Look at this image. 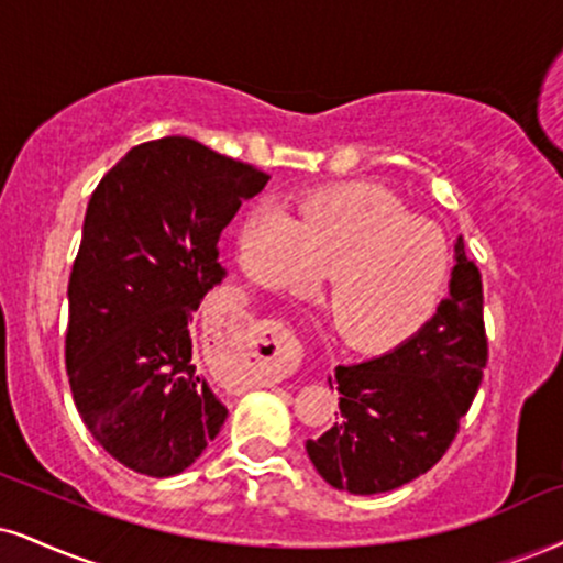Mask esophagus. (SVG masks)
<instances>
[{
  "instance_id": "34e87169",
  "label": "esophagus",
  "mask_w": 563,
  "mask_h": 563,
  "mask_svg": "<svg viewBox=\"0 0 563 563\" xmlns=\"http://www.w3.org/2000/svg\"><path fill=\"white\" fill-rule=\"evenodd\" d=\"M221 334L224 336H232V339H238V342H242V344H247V346H253V355L258 357V360H266L268 365H282L284 360L289 357V344L284 342V336H282V331L279 334H276V329H274V334L271 338H266V333H271V331H266L263 329V325H253L250 321H242L240 316H227V318H221ZM261 343H271L272 346L267 352V357L263 358L257 352V346Z\"/></svg>"
}]
</instances>
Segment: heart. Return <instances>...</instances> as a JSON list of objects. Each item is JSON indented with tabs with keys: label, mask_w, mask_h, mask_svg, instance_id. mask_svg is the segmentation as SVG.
<instances>
[{
	"label": "heart",
	"mask_w": 563,
	"mask_h": 563,
	"mask_svg": "<svg viewBox=\"0 0 563 563\" xmlns=\"http://www.w3.org/2000/svg\"><path fill=\"white\" fill-rule=\"evenodd\" d=\"M240 266L271 289L310 292L329 271L325 313L350 344L391 346L439 308L451 253L433 221L378 185H342L287 208L263 200L242 219Z\"/></svg>",
	"instance_id": "obj_1"
}]
</instances>
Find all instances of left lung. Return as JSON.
<instances>
[{"instance_id":"left-lung-1","label":"left lung","mask_w":563,"mask_h":563,"mask_svg":"<svg viewBox=\"0 0 563 563\" xmlns=\"http://www.w3.org/2000/svg\"><path fill=\"white\" fill-rule=\"evenodd\" d=\"M454 253L449 297L418 334L376 360L336 367L342 420L305 449L339 490L386 494L426 475L473 405L488 360L483 279L462 238Z\"/></svg>"}]
</instances>
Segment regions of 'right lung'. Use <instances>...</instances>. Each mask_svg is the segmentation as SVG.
Wrapping results in <instances>:
<instances>
[{
	"mask_svg": "<svg viewBox=\"0 0 563 563\" xmlns=\"http://www.w3.org/2000/svg\"><path fill=\"white\" fill-rule=\"evenodd\" d=\"M268 179L169 135L130 148L88 200L65 365L90 435L133 473H185L224 426L227 407L192 363L190 323L227 276L221 232Z\"/></svg>",
	"mask_w": 563,
	"mask_h": 563,
	"instance_id": "add662e5",
	"label": "right lung"
}]
</instances>
